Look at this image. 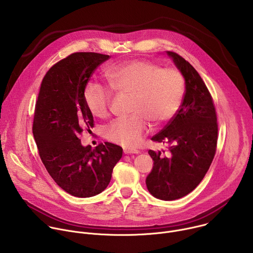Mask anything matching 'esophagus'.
<instances>
[{
	"mask_svg": "<svg viewBox=\"0 0 253 253\" xmlns=\"http://www.w3.org/2000/svg\"><path fill=\"white\" fill-rule=\"evenodd\" d=\"M140 151L137 149H132V148H124V153L125 154H138Z\"/></svg>",
	"mask_w": 253,
	"mask_h": 253,
	"instance_id": "1",
	"label": "esophagus"
}]
</instances>
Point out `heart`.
Listing matches in <instances>:
<instances>
[{"label":"heart","instance_id":"obj_1","mask_svg":"<svg viewBox=\"0 0 253 253\" xmlns=\"http://www.w3.org/2000/svg\"><path fill=\"white\" fill-rule=\"evenodd\" d=\"M105 78L113 92L129 95L131 114L104 128L108 140L125 147H134L141 141L147 131V121L159 126L172 119L185 95L186 83L181 72L150 61L134 60L113 66L106 71ZM111 101V92L98 84H88L84 89L85 105L96 118L108 116Z\"/></svg>","mask_w":253,"mask_h":253}]
</instances>
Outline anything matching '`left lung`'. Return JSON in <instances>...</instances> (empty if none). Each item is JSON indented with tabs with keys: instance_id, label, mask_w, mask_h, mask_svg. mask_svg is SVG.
I'll return each instance as SVG.
<instances>
[{
	"instance_id": "left-lung-1",
	"label": "left lung",
	"mask_w": 253,
	"mask_h": 253,
	"mask_svg": "<svg viewBox=\"0 0 253 253\" xmlns=\"http://www.w3.org/2000/svg\"><path fill=\"white\" fill-rule=\"evenodd\" d=\"M167 55L185 78V95L176 115L151 138L169 147L165 155L148 151L154 165L146 185L154 197L175 200L202 181L216 152L218 124L213 99L198 72L177 53Z\"/></svg>"
}]
</instances>
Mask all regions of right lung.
Returning <instances> with one entry per match:
<instances>
[{"label": "right lung", "instance_id": "obj_1", "mask_svg": "<svg viewBox=\"0 0 253 253\" xmlns=\"http://www.w3.org/2000/svg\"><path fill=\"white\" fill-rule=\"evenodd\" d=\"M109 58L78 52L62 59L46 73L36 102L33 134L40 158L54 181L76 197L105 190L122 157V148L115 144L84 147L79 139L83 130L94 127L84 89L97 67Z\"/></svg>", "mask_w": 253, "mask_h": 253}]
</instances>
